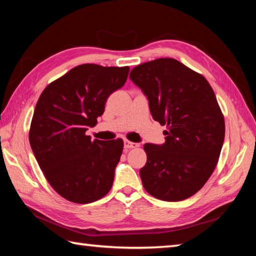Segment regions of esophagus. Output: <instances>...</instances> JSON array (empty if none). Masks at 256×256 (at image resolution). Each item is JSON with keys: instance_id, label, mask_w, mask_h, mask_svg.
I'll use <instances>...</instances> for the list:
<instances>
[{"instance_id": "1", "label": "esophagus", "mask_w": 256, "mask_h": 256, "mask_svg": "<svg viewBox=\"0 0 256 256\" xmlns=\"http://www.w3.org/2000/svg\"><path fill=\"white\" fill-rule=\"evenodd\" d=\"M136 146H138V144H134V142L128 141V140L124 141V150L125 151H128L130 149H133V148H136Z\"/></svg>"}]
</instances>
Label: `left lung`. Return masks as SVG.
<instances>
[{"instance_id": "1", "label": "left lung", "mask_w": 256, "mask_h": 256, "mask_svg": "<svg viewBox=\"0 0 256 256\" xmlns=\"http://www.w3.org/2000/svg\"><path fill=\"white\" fill-rule=\"evenodd\" d=\"M130 79L148 99L152 118L167 125L162 144H144V188L162 201L194 196L214 172L224 140L214 90L204 76L174 58L138 66Z\"/></svg>"}]
</instances>
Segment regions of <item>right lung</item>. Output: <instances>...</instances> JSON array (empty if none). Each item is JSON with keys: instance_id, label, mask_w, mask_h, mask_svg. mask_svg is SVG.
Segmentation results:
<instances>
[{"instance_id": "add662e5", "label": "right lung", "mask_w": 256, "mask_h": 256, "mask_svg": "<svg viewBox=\"0 0 256 256\" xmlns=\"http://www.w3.org/2000/svg\"><path fill=\"white\" fill-rule=\"evenodd\" d=\"M130 68L82 64L42 92L29 142L46 180L60 196L84 204L110 192L123 140H92L88 128L104 114L107 98L126 82Z\"/></svg>"}]
</instances>
